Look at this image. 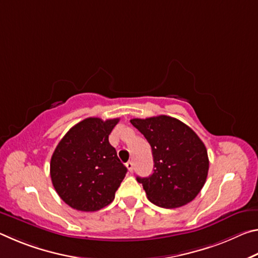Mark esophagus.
I'll return each instance as SVG.
<instances>
[{"instance_id": "34e87169", "label": "esophagus", "mask_w": 258, "mask_h": 258, "mask_svg": "<svg viewBox=\"0 0 258 258\" xmlns=\"http://www.w3.org/2000/svg\"><path fill=\"white\" fill-rule=\"evenodd\" d=\"M126 167H127L130 173H132L133 172V168H134V165H133L132 161H127V163H126Z\"/></svg>"}]
</instances>
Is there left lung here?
Masks as SVG:
<instances>
[{
  "label": "left lung",
  "instance_id": "obj_1",
  "mask_svg": "<svg viewBox=\"0 0 258 258\" xmlns=\"http://www.w3.org/2000/svg\"><path fill=\"white\" fill-rule=\"evenodd\" d=\"M149 142L154 173L137 177L148 199L164 208H177L194 200L206 182L209 160L204 142L189 126L160 115L131 119Z\"/></svg>",
  "mask_w": 258,
  "mask_h": 258
}]
</instances>
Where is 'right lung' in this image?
Listing matches in <instances>:
<instances>
[{
	"instance_id": "obj_1",
	"label": "right lung",
	"mask_w": 258,
	"mask_h": 258,
	"mask_svg": "<svg viewBox=\"0 0 258 258\" xmlns=\"http://www.w3.org/2000/svg\"><path fill=\"white\" fill-rule=\"evenodd\" d=\"M118 121L89 117L73 126L56 146L50 163L52 184L72 208L95 212L115 199L127 172L109 143Z\"/></svg>"
}]
</instances>
